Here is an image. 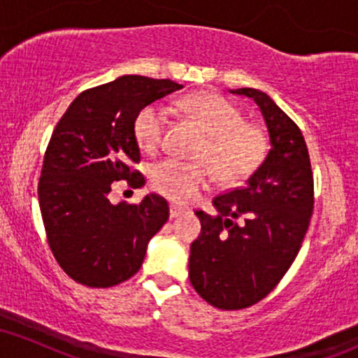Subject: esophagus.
Returning <instances> with one entry per match:
<instances>
[{
	"instance_id": "1",
	"label": "esophagus",
	"mask_w": 358,
	"mask_h": 358,
	"mask_svg": "<svg viewBox=\"0 0 358 358\" xmlns=\"http://www.w3.org/2000/svg\"><path fill=\"white\" fill-rule=\"evenodd\" d=\"M183 213H185V208L176 207V205H170V217H171V219H176V217L183 215Z\"/></svg>"
}]
</instances>
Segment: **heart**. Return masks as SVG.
Listing matches in <instances>:
<instances>
[{
	"instance_id": "obj_1",
	"label": "heart",
	"mask_w": 358,
	"mask_h": 358,
	"mask_svg": "<svg viewBox=\"0 0 358 358\" xmlns=\"http://www.w3.org/2000/svg\"><path fill=\"white\" fill-rule=\"evenodd\" d=\"M182 108L199 121L207 141L196 158L203 163H185L168 158L150 170L153 190L173 202L195 199L210 183L212 176L224 185H237L261 165L266 155V136L254 122L244 121L241 109L219 94L199 92L187 97ZM168 126L163 106L150 104L134 119V138L146 153L159 148Z\"/></svg>"
}]
</instances>
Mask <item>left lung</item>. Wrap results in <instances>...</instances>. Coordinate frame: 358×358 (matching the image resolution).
<instances>
[{"label":"left lung","instance_id":"obj_1","mask_svg":"<svg viewBox=\"0 0 358 358\" xmlns=\"http://www.w3.org/2000/svg\"><path fill=\"white\" fill-rule=\"evenodd\" d=\"M254 99L269 133L264 162L236 188L213 199L219 215L195 212L188 278L208 305L242 310L266 298L293 264L313 212V175L299 127L266 92L234 89Z\"/></svg>","mask_w":358,"mask_h":358}]
</instances>
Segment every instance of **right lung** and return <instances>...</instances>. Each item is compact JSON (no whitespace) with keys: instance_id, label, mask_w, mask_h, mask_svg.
<instances>
[{"instance_id":"add662e5","label":"right lung","mask_w":358,"mask_h":358,"mask_svg":"<svg viewBox=\"0 0 358 358\" xmlns=\"http://www.w3.org/2000/svg\"><path fill=\"white\" fill-rule=\"evenodd\" d=\"M168 79L122 76L79 94L65 110L45 151L38 182L40 212L60 268L89 287H109L136 274L146 245L165 225V199L145 195L139 205L109 200L110 183L145 178L134 119L151 102L180 90Z\"/></svg>"}]
</instances>
